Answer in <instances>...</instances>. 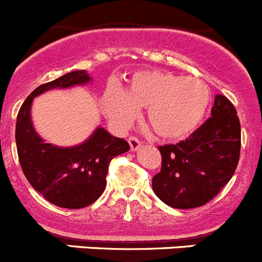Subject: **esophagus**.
Here are the masks:
<instances>
[{
  "label": "esophagus",
  "mask_w": 262,
  "mask_h": 262,
  "mask_svg": "<svg viewBox=\"0 0 262 262\" xmlns=\"http://www.w3.org/2000/svg\"><path fill=\"white\" fill-rule=\"evenodd\" d=\"M128 144H130L132 151H136V150H139L141 147V141L135 136L128 137Z\"/></svg>",
  "instance_id": "34e87169"
}]
</instances>
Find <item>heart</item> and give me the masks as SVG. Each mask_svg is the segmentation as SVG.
<instances>
[{"instance_id":"b5f03b06","label":"heart","mask_w":262,"mask_h":262,"mask_svg":"<svg viewBox=\"0 0 262 262\" xmlns=\"http://www.w3.org/2000/svg\"><path fill=\"white\" fill-rule=\"evenodd\" d=\"M210 92L203 80L176 76L168 72L139 71L127 90L112 85L102 98L108 120L126 127L146 108V123L163 139H181L191 134L205 116Z\"/></svg>"}]
</instances>
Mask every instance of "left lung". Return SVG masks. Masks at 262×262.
I'll use <instances>...</instances> for the list:
<instances>
[{"label":"left lung","mask_w":262,"mask_h":262,"mask_svg":"<svg viewBox=\"0 0 262 262\" xmlns=\"http://www.w3.org/2000/svg\"><path fill=\"white\" fill-rule=\"evenodd\" d=\"M158 149L162 168L152 177L155 195L176 209L205 205L229 182L239 162L241 123L234 105L216 95L211 117L186 140Z\"/></svg>","instance_id":"left-lung-1"}]
</instances>
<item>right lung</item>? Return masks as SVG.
<instances>
[{
  "mask_svg": "<svg viewBox=\"0 0 262 262\" xmlns=\"http://www.w3.org/2000/svg\"><path fill=\"white\" fill-rule=\"evenodd\" d=\"M89 80V75L79 70L46 82L30 93L17 113L15 139L23 172L34 190L59 208L81 209L98 200L107 185L111 160L130 149L126 140L102 127L84 144L64 149L46 144L33 128V98L53 88H69Z\"/></svg>",
  "mask_w": 262,
  "mask_h": 262,
  "instance_id": "add662e5",
  "label": "right lung"
}]
</instances>
